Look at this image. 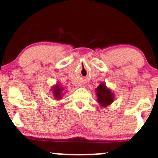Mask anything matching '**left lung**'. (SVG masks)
Instances as JSON below:
<instances>
[{
	"label": "left lung",
	"mask_w": 158,
	"mask_h": 158,
	"mask_svg": "<svg viewBox=\"0 0 158 158\" xmlns=\"http://www.w3.org/2000/svg\"><path fill=\"white\" fill-rule=\"evenodd\" d=\"M95 94L97 96V102L102 107H107L114 102V94L103 82L95 89Z\"/></svg>",
	"instance_id": "obj_1"
}]
</instances>
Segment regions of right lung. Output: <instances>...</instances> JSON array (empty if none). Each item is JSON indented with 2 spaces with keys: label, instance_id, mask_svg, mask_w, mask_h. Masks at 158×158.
Segmentation results:
<instances>
[{
  "label": "right lung",
  "instance_id": "obj_1",
  "mask_svg": "<svg viewBox=\"0 0 158 158\" xmlns=\"http://www.w3.org/2000/svg\"><path fill=\"white\" fill-rule=\"evenodd\" d=\"M51 91H52L54 98L56 100L61 99L65 93L64 88L62 87L60 84H56L55 85H53V86L52 87Z\"/></svg>",
  "mask_w": 158,
  "mask_h": 158
}]
</instances>
